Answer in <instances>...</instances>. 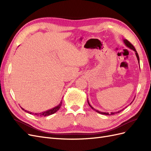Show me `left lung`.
I'll return each instance as SVG.
<instances>
[{"instance_id":"8db88e82","label":"left lung","mask_w":151,"mask_h":151,"mask_svg":"<svg viewBox=\"0 0 151 151\" xmlns=\"http://www.w3.org/2000/svg\"><path fill=\"white\" fill-rule=\"evenodd\" d=\"M123 42H124V43H125V45H126V46L128 47V48H129L130 49H131V50H134V51L135 52V55H136V57H137V60H138V62H139V63H140V61H139V55H138V53H137V51H136V50H135V48H134V47L133 46V45H132L129 41H128L127 40H126V39H124V40H123ZM88 104H89V106L92 108V109H93L94 111H96V112H98V113H100V114H102V115H114V114H116V113H120L122 110H123V109H121V110H120V111H116V112H111L110 113H109L108 112H102V111H98V109H94L92 106H91V105L90 104V103H89V101H88ZM130 103V104H131Z\"/></svg>"}]
</instances>
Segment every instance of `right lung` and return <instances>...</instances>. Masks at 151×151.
<instances>
[{
	"instance_id": "1",
	"label": "right lung",
	"mask_w": 151,
	"mask_h": 151,
	"mask_svg": "<svg viewBox=\"0 0 151 151\" xmlns=\"http://www.w3.org/2000/svg\"><path fill=\"white\" fill-rule=\"evenodd\" d=\"M62 103V101H61L60 103H59L57 106L54 107V108H52V109H48V110L45 111L41 112V113H32V112H30V111L25 110V109H24V108H22V107H21V108L22 109V110H24V111H26V112H27V113H29V114H32V115H36V116H38L42 117V116H48V115H52V114H53V113H55V112H57V111L58 110V109H60V108L61 107Z\"/></svg>"
}]
</instances>
